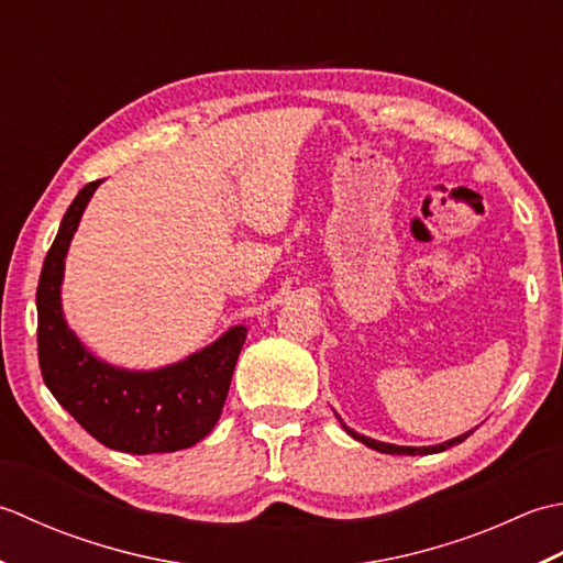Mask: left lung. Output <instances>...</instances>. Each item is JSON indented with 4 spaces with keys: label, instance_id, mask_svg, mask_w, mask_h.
<instances>
[{
    "label": "left lung",
    "instance_id": "obj_1",
    "mask_svg": "<svg viewBox=\"0 0 563 563\" xmlns=\"http://www.w3.org/2000/svg\"><path fill=\"white\" fill-rule=\"evenodd\" d=\"M345 428L354 440H360V442H364L366 446H372V450H376V452H384V454H434V452H444V450H450V446H454V444H459V442H464L468 434L472 432H466V434H462V438H454V440H450V442H444V444H434V446H398V444H386V442H378V440H372V438H364V434H360V432H354V430H350L347 426H342Z\"/></svg>",
    "mask_w": 563,
    "mask_h": 563
}]
</instances>
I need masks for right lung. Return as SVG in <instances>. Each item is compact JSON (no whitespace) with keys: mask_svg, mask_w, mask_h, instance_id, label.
<instances>
[{"mask_svg":"<svg viewBox=\"0 0 563 563\" xmlns=\"http://www.w3.org/2000/svg\"><path fill=\"white\" fill-rule=\"evenodd\" d=\"M99 185L101 179L79 189L41 269L36 306L43 382L57 404L111 450L129 454L187 450L221 418L247 330L231 328L211 347L157 372H125L91 357L65 325L60 282L65 252Z\"/></svg>","mask_w":563,"mask_h":563,"instance_id":"right-lung-1","label":"right lung"}]
</instances>
